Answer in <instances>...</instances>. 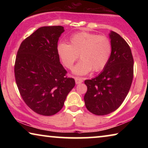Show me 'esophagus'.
Listing matches in <instances>:
<instances>
[{
    "instance_id": "34e87169",
    "label": "esophagus",
    "mask_w": 148,
    "mask_h": 148,
    "mask_svg": "<svg viewBox=\"0 0 148 148\" xmlns=\"http://www.w3.org/2000/svg\"><path fill=\"white\" fill-rule=\"evenodd\" d=\"M75 80L76 84H81L83 82V79L82 77H75Z\"/></svg>"
}]
</instances>
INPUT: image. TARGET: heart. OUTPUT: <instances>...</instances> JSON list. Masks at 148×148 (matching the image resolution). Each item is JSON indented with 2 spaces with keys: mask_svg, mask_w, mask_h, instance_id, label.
<instances>
[{
  "mask_svg": "<svg viewBox=\"0 0 148 148\" xmlns=\"http://www.w3.org/2000/svg\"><path fill=\"white\" fill-rule=\"evenodd\" d=\"M69 44L60 43L57 46L58 56L69 69L78 60H82L75 66L73 72L86 75L93 70L98 72L108 64L112 52V44L106 36L88 32H79L73 35Z\"/></svg>",
  "mask_w": 148,
  "mask_h": 148,
  "instance_id": "1",
  "label": "heart"
}]
</instances>
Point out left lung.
Returning a JSON list of instances; mask_svg holds the SVG:
<instances>
[{
	"mask_svg": "<svg viewBox=\"0 0 148 148\" xmlns=\"http://www.w3.org/2000/svg\"><path fill=\"white\" fill-rule=\"evenodd\" d=\"M112 52L108 64L98 76L85 80L88 90L85 104L90 112L106 115L122 104L133 79V58L130 46L114 32L110 34Z\"/></svg>",
	"mask_w": 148,
	"mask_h": 148,
	"instance_id": "1",
	"label": "left lung"
}]
</instances>
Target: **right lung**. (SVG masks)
I'll list each match as a JSON object with an SVG mask.
<instances>
[{
    "mask_svg": "<svg viewBox=\"0 0 148 148\" xmlns=\"http://www.w3.org/2000/svg\"><path fill=\"white\" fill-rule=\"evenodd\" d=\"M64 27L38 28L21 42L15 62V77L22 99L37 114L51 116L61 110L75 79L60 62L58 38Z\"/></svg>",
    "mask_w": 148,
    "mask_h": 148,
    "instance_id": "right-lung-1",
    "label": "right lung"
}]
</instances>
